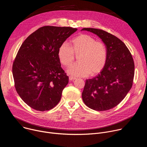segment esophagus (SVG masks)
<instances>
[{
    "instance_id": "obj_1",
    "label": "esophagus",
    "mask_w": 147,
    "mask_h": 147,
    "mask_svg": "<svg viewBox=\"0 0 147 147\" xmlns=\"http://www.w3.org/2000/svg\"><path fill=\"white\" fill-rule=\"evenodd\" d=\"M76 78V77H72V76H69V80H71V81L74 80Z\"/></svg>"
}]
</instances>
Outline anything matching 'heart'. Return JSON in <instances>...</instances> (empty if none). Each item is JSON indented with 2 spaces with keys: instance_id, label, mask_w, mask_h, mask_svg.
I'll return each mask as SVG.
<instances>
[{
  "instance_id": "heart-1",
  "label": "heart",
  "mask_w": 147,
  "mask_h": 147,
  "mask_svg": "<svg viewBox=\"0 0 147 147\" xmlns=\"http://www.w3.org/2000/svg\"><path fill=\"white\" fill-rule=\"evenodd\" d=\"M78 55L77 63L72 65L68 73L74 76H91L99 73L105 67L108 59L106 45L92 36L81 34L73 38L71 45L64 42L59 47L57 56L61 64L70 66Z\"/></svg>"
}]
</instances>
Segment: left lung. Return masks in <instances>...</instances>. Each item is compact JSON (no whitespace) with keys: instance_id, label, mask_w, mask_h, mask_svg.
Listing matches in <instances>:
<instances>
[{"instance_id":"obj_1","label":"left lung","mask_w":147,"mask_h":147,"mask_svg":"<svg viewBox=\"0 0 147 147\" xmlns=\"http://www.w3.org/2000/svg\"><path fill=\"white\" fill-rule=\"evenodd\" d=\"M97 35L108 51L106 65L99 74L88 79L82 93L86 105L97 111L111 109L125 98L133 86L134 63L132 55L123 42L102 30H81Z\"/></svg>"}]
</instances>
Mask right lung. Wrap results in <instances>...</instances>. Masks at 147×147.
I'll use <instances>...</instances> for the list:
<instances>
[{
	"label": "right lung",
	"mask_w": 147,
	"mask_h": 147,
	"mask_svg": "<svg viewBox=\"0 0 147 147\" xmlns=\"http://www.w3.org/2000/svg\"><path fill=\"white\" fill-rule=\"evenodd\" d=\"M77 30L70 27H42L20 47L12 67L14 86L31 108L49 111L59 102L69 77L61 67L58 49Z\"/></svg>",
	"instance_id": "1"
}]
</instances>
